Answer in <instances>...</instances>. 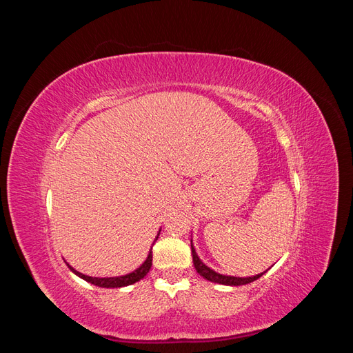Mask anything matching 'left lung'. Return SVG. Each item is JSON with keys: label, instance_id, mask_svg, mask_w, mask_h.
I'll return each instance as SVG.
<instances>
[{"label": "left lung", "instance_id": "obj_1", "mask_svg": "<svg viewBox=\"0 0 353 353\" xmlns=\"http://www.w3.org/2000/svg\"><path fill=\"white\" fill-rule=\"evenodd\" d=\"M191 254H193V263H194L196 271L203 276V279H206V280H209L212 283H218V284H223V285H243V284H249V283H252L254 280L261 279V276L266 272V271H263V272H261L258 275L245 276V279H244V276L222 275V274H219L216 271L210 270L208 265H205V263L201 262V259L199 258V254L196 253V249H194V245H193V240H191Z\"/></svg>", "mask_w": 353, "mask_h": 353}]
</instances>
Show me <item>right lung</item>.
<instances>
[{
    "instance_id": "1",
    "label": "right lung",
    "mask_w": 353,
    "mask_h": 353,
    "mask_svg": "<svg viewBox=\"0 0 353 353\" xmlns=\"http://www.w3.org/2000/svg\"><path fill=\"white\" fill-rule=\"evenodd\" d=\"M159 234H160V230H159V232H157V237H159ZM157 237H156V240H157ZM153 244H154V243H153ZM152 261H153V254H152V249H150V252H148L147 259L144 261V263L140 266V268H137L135 271H132V272H130V274H126V275H121V276H104V279H100V276L85 275V274L77 271L74 268H72V266H70L69 263H68V266H69V270H70L74 275H78L79 279H82V280H85V281H88V283H91V284H94V285L104 287V288H117V287L131 285V284H134V283H137V281L143 280L144 276L147 275V272L150 271V268H152V263H153Z\"/></svg>"
}]
</instances>
